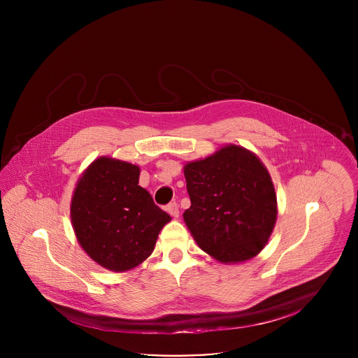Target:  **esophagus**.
I'll return each instance as SVG.
<instances>
[{"label":"esophagus","instance_id":"obj_1","mask_svg":"<svg viewBox=\"0 0 358 358\" xmlns=\"http://www.w3.org/2000/svg\"><path fill=\"white\" fill-rule=\"evenodd\" d=\"M166 210H167V213H169L173 218H178V215H180V210H178V206H177L176 202L169 203Z\"/></svg>","mask_w":358,"mask_h":358}]
</instances>
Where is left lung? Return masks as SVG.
<instances>
[{"instance_id":"obj_1","label":"left lung","mask_w":358,"mask_h":358,"mask_svg":"<svg viewBox=\"0 0 358 358\" xmlns=\"http://www.w3.org/2000/svg\"><path fill=\"white\" fill-rule=\"evenodd\" d=\"M191 207L182 214L196 245L222 264L249 261L275 228L278 201L269 171L250 150L227 144L184 166Z\"/></svg>"}]
</instances>
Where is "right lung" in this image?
<instances>
[{
	"label": "right lung",
	"instance_id": "right-lung-1",
	"mask_svg": "<svg viewBox=\"0 0 358 358\" xmlns=\"http://www.w3.org/2000/svg\"><path fill=\"white\" fill-rule=\"evenodd\" d=\"M140 167L101 156L79 177L71 221L82 249L101 268L126 272L155 250L171 217L138 185Z\"/></svg>",
	"mask_w": 358,
	"mask_h": 358
}]
</instances>
